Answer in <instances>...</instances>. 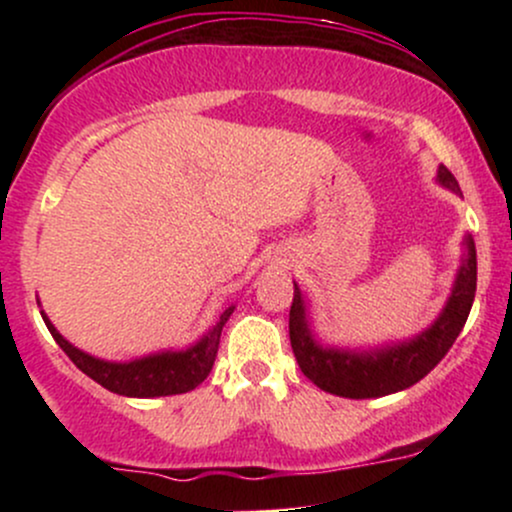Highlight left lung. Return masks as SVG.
Listing matches in <instances>:
<instances>
[{"instance_id": "left-lung-1", "label": "left lung", "mask_w": 512, "mask_h": 512, "mask_svg": "<svg viewBox=\"0 0 512 512\" xmlns=\"http://www.w3.org/2000/svg\"><path fill=\"white\" fill-rule=\"evenodd\" d=\"M438 185L462 197L455 175L445 166H438ZM464 252L457 267L452 291L443 310L424 332L402 342H390L368 349H349V346L322 344L315 337L310 322L308 301L303 291L293 281V303L289 313V337L291 349L296 354L303 375L337 397L349 399H373L392 392L407 390L419 383L424 375L438 366L440 358L450 351L455 339L460 337L469 310H472L474 293H477V248L474 238L464 236Z\"/></svg>"}]
</instances>
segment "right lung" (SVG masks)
Instances as JSON below:
<instances>
[{
    "label": "right lung",
    "mask_w": 512,
    "mask_h": 512,
    "mask_svg": "<svg viewBox=\"0 0 512 512\" xmlns=\"http://www.w3.org/2000/svg\"><path fill=\"white\" fill-rule=\"evenodd\" d=\"M40 305V301H38ZM236 305H228L219 315V320L209 327L195 344L185 346V349H163L156 354H146L132 361H105V358L91 356L81 351L79 346L62 337L57 327L52 325L45 310H40L45 325L60 349L74 361V366L86 373L88 378L96 380L105 390L115 392V395L125 397H168L182 395V392L195 390L199 383L211 373V366L216 361V351H219L221 330L228 322Z\"/></svg>",
    "instance_id": "right-lung-1"
}]
</instances>
